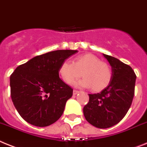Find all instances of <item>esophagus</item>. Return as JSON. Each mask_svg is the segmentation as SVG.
Masks as SVG:
<instances>
[{
  "mask_svg": "<svg viewBox=\"0 0 147 147\" xmlns=\"http://www.w3.org/2000/svg\"><path fill=\"white\" fill-rule=\"evenodd\" d=\"M78 92H79V91H78V90H73V95L78 94Z\"/></svg>",
  "mask_w": 147,
  "mask_h": 147,
  "instance_id": "esophagus-1",
  "label": "esophagus"
}]
</instances>
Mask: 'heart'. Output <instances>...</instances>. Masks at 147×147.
<instances>
[{
  "label": "heart",
  "mask_w": 147,
  "mask_h": 147,
  "mask_svg": "<svg viewBox=\"0 0 147 147\" xmlns=\"http://www.w3.org/2000/svg\"><path fill=\"white\" fill-rule=\"evenodd\" d=\"M59 73L69 84L81 77L82 73L84 78L76 82L75 85L84 88L92 87L95 92H99L108 87L113 78L111 67L92 54L79 56L74 62L64 60L60 66Z\"/></svg>",
  "instance_id": "heart-1"
}]
</instances>
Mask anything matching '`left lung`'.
Here are the masks:
<instances>
[{"label": "left lung", "instance_id": "1", "mask_svg": "<svg viewBox=\"0 0 147 147\" xmlns=\"http://www.w3.org/2000/svg\"><path fill=\"white\" fill-rule=\"evenodd\" d=\"M113 71L110 84L99 93L89 94L84 107L85 119L93 126L107 129L117 124L130 108L134 94L136 75L130 66L103 54Z\"/></svg>", "mask_w": 147, "mask_h": 147}]
</instances>
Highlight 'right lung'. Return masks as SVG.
<instances>
[{"instance_id": "right-lung-1", "label": "right lung", "mask_w": 147, "mask_h": 147, "mask_svg": "<svg viewBox=\"0 0 147 147\" xmlns=\"http://www.w3.org/2000/svg\"><path fill=\"white\" fill-rule=\"evenodd\" d=\"M76 50L50 51L30 59L10 76L11 98L15 108L28 123L50 125L59 119L73 89L59 77L62 63Z\"/></svg>"}]
</instances>
